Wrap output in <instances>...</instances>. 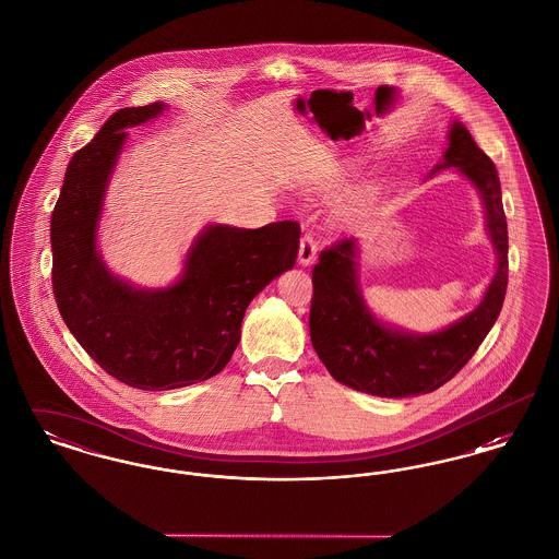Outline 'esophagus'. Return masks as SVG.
<instances>
[{"label":"esophagus","mask_w":559,"mask_h":559,"mask_svg":"<svg viewBox=\"0 0 559 559\" xmlns=\"http://www.w3.org/2000/svg\"><path fill=\"white\" fill-rule=\"evenodd\" d=\"M317 253H319V245L310 235H304L299 240V253H297V262L301 266H312L317 262Z\"/></svg>","instance_id":"esophagus-1"}]
</instances>
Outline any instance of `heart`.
I'll return each mask as SVG.
<instances>
[{
    "mask_svg": "<svg viewBox=\"0 0 559 559\" xmlns=\"http://www.w3.org/2000/svg\"><path fill=\"white\" fill-rule=\"evenodd\" d=\"M342 171H346V169H340V174H342ZM340 174H333V176H329V178H322L319 182H314L312 190L324 192V194L333 192L335 187H337V176H340ZM365 207H367V194H365V192H354V194L346 197L342 203H337L335 217H337L340 222L347 224V222L356 219L360 213L365 212Z\"/></svg>",
    "mask_w": 559,
    "mask_h": 559,
    "instance_id": "b5f03b06",
    "label": "heart"
}]
</instances>
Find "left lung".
Segmentation results:
<instances>
[{"mask_svg":"<svg viewBox=\"0 0 559 559\" xmlns=\"http://www.w3.org/2000/svg\"><path fill=\"white\" fill-rule=\"evenodd\" d=\"M447 167H456L481 197L488 239L497 253L495 276L469 314L436 333H413L381 322L365 301L358 239L324 249L312 270L310 337L326 371L352 390L381 399L429 394L467 365L499 319L509 270L501 182L495 163L461 121H452L449 146L429 176Z\"/></svg>","mask_w":559,"mask_h":559,"instance_id":"obj_1","label":"left lung"}]
</instances>
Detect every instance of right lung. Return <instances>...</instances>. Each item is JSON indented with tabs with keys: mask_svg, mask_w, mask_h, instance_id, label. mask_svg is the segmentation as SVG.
Returning a JSON list of instances; mask_svg holds the SVG:
<instances>
[{
	"mask_svg": "<svg viewBox=\"0 0 559 559\" xmlns=\"http://www.w3.org/2000/svg\"><path fill=\"white\" fill-rule=\"evenodd\" d=\"M165 108L153 103L112 112L69 163L50 222L60 317L108 374L148 392L187 388L228 365L247 306L295 266L301 235L297 222L255 230L207 224L169 287H135L115 276L96 237L108 182L128 140L126 130Z\"/></svg>",
	"mask_w": 559,
	"mask_h": 559,
	"instance_id": "1",
	"label": "right lung"
}]
</instances>
